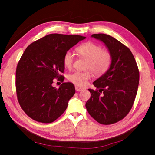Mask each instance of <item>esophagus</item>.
<instances>
[{
	"mask_svg": "<svg viewBox=\"0 0 155 155\" xmlns=\"http://www.w3.org/2000/svg\"><path fill=\"white\" fill-rule=\"evenodd\" d=\"M84 89V88L83 87H78V86H77V85H76V86H75V90H76V91H83Z\"/></svg>",
	"mask_w": 155,
	"mask_h": 155,
	"instance_id": "obj_1",
	"label": "esophagus"
}]
</instances>
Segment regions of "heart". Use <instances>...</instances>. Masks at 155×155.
Returning a JSON list of instances; mask_svg holds the SVG:
<instances>
[{
	"label": "heart",
	"mask_w": 155,
	"mask_h": 155,
	"mask_svg": "<svg viewBox=\"0 0 155 155\" xmlns=\"http://www.w3.org/2000/svg\"><path fill=\"white\" fill-rule=\"evenodd\" d=\"M77 51L81 57L88 59L86 68L91 69L96 75H103L109 68L112 61L111 54L108 51L103 50L101 45L88 42L79 46ZM74 61L73 52L71 51L66 52L63 58L65 67L71 68ZM91 77L92 73L90 71H75L68 76V80L77 85L84 86Z\"/></svg>",
	"instance_id": "heart-1"
}]
</instances>
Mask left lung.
<instances>
[{
  "label": "left lung",
  "instance_id": "8db88e82",
  "mask_svg": "<svg viewBox=\"0 0 155 155\" xmlns=\"http://www.w3.org/2000/svg\"><path fill=\"white\" fill-rule=\"evenodd\" d=\"M111 54L109 68L95 81L98 90L88 89L91 98L86 108L98 123L110 124L123 119L132 108L139 83V71L130 49L110 35L93 34Z\"/></svg>",
  "mask_w": 155,
  "mask_h": 155
}]
</instances>
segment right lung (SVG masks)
Masks as SVG:
<instances>
[{
  "mask_svg": "<svg viewBox=\"0 0 155 155\" xmlns=\"http://www.w3.org/2000/svg\"><path fill=\"white\" fill-rule=\"evenodd\" d=\"M84 38L80 35L51 34L26 48L16 67V91L22 109L32 119L51 123L67 109L75 93L74 84L63 83L56 88L52 83L54 78L63 77L60 73L64 71L66 52Z\"/></svg>",
  "mask_w": 155,
  "mask_h": 155,
  "instance_id": "obj_1",
  "label": "right lung"
}]
</instances>
